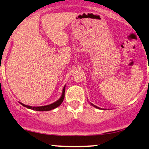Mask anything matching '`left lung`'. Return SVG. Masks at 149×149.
Segmentation results:
<instances>
[{"mask_svg": "<svg viewBox=\"0 0 149 149\" xmlns=\"http://www.w3.org/2000/svg\"><path fill=\"white\" fill-rule=\"evenodd\" d=\"M91 104V105H92V106H93V107H95V108H97V109H100V108H99V107H96V106H95L94 104Z\"/></svg>", "mask_w": 149, "mask_h": 149, "instance_id": "1", "label": "left lung"}]
</instances>
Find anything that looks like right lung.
I'll list each match as a JSON object with an SVG mask.
<instances>
[{
  "instance_id": "1",
  "label": "right lung",
  "mask_w": 149,
  "mask_h": 149,
  "mask_svg": "<svg viewBox=\"0 0 149 149\" xmlns=\"http://www.w3.org/2000/svg\"><path fill=\"white\" fill-rule=\"evenodd\" d=\"M65 87H66V86H64V88H63L62 94V96H61L60 98L58 100L55 102H54L53 104H49V105H47V106H42V107H30V106L24 104H22L21 102H20V104H21L22 106H24V107L28 108V109L34 110V111H51V110L54 109H56V108L58 107L59 106H60L61 104L62 103V102L64 99Z\"/></svg>"
}]
</instances>
